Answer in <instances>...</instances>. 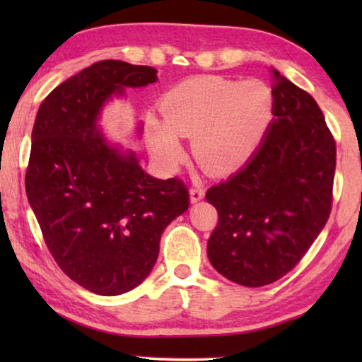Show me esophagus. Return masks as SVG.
Segmentation results:
<instances>
[{
	"mask_svg": "<svg viewBox=\"0 0 362 362\" xmlns=\"http://www.w3.org/2000/svg\"><path fill=\"white\" fill-rule=\"evenodd\" d=\"M189 194H191V202H197L204 197V189H202L201 186H194V187H191Z\"/></svg>",
	"mask_w": 362,
	"mask_h": 362,
	"instance_id": "1",
	"label": "esophagus"
}]
</instances>
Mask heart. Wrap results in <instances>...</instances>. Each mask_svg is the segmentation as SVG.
<instances>
[{
    "label": "heart",
    "mask_w": 362,
    "mask_h": 362,
    "mask_svg": "<svg viewBox=\"0 0 362 362\" xmlns=\"http://www.w3.org/2000/svg\"><path fill=\"white\" fill-rule=\"evenodd\" d=\"M163 125L148 120L151 150L175 161L181 146L175 135L192 136V156L211 173L239 170L260 145L274 115V92L259 78L239 82L204 76L180 83L163 97Z\"/></svg>",
    "instance_id": "b5f03b06"
}]
</instances>
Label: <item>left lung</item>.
I'll return each mask as SVG.
<instances>
[{"mask_svg": "<svg viewBox=\"0 0 362 362\" xmlns=\"http://www.w3.org/2000/svg\"><path fill=\"white\" fill-rule=\"evenodd\" d=\"M274 122L247 165L206 192L219 221L207 242L234 284L285 276L313 244L333 206L336 143L308 92L272 69Z\"/></svg>", "mask_w": 362, "mask_h": 362, "instance_id": "8db88e82", "label": "left lung"}]
</instances>
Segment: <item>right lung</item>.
I'll return each instance as SVG.
<instances>
[{
    "label": "right lung",
    "mask_w": 362,
    "mask_h": 362,
    "mask_svg": "<svg viewBox=\"0 0 362 362\" xmlns=\"http://www.w3.org/2000/svg\"><path fill=\"white\" fill-rule=\"evenodd\" d=\"M156 69L100 61L54 88L39 107L26 194L44 242L69 279L97 295H122L150 275L168 224L189 207L177 177L156 180L135 153L97 128L103 103L156 82Z\"/></svg>",
    "instance_id": "obj_1"
}]
</instances>
